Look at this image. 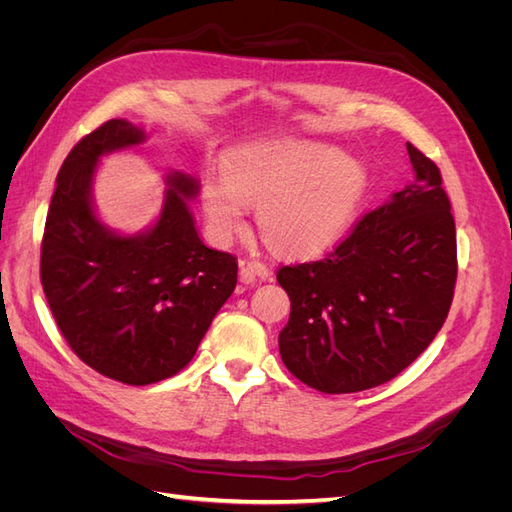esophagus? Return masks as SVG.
Instances as JSON below:
<instances>
[{
	"label": "esophagus",
	"instance_id": "34e87169",
	"mask_svg": "<svg viewBox=\"0 0 512 512\" xmlns=\"http://www.w3.org/2000/svg\"><path fill=\"white\" fill-rule=\"evenodd\" d=\"M239 275H241V280L245 284H252L256 280H269L271 269L265 265V262H260V260H243Z\"/></svg>",
	"mask_w": 512,
	"mask_h": 512
}]
</instances>
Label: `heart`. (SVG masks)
Segmentation results:
<instances>
[{
    "instance_id": "b5f03b06",
    "label": "heart",
    "mask_w": 512,
    "mask_h": 512,
    "mask_svg": "<svg viewBox=\"0 0 512 512\" xmlns=\"http://www.w3.org/2000/svg\"><path fill=\"white\" fill-rule=\"evenodd\" d=\"M369 190L367 166L333 145L299 138L232 149L224 170H207L200 198L213 237L228 243L258 207V226L273 250L309 256L342 239Z\"/></svg>"
}]
</instances>
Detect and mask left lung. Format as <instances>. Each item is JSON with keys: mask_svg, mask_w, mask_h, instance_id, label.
<instances>
[{"mask_svg": "<svg viewBox=\"0 0 512 512\" xmlns=\"http://www.w3.org/2000/svg\"><path fill=\"white\" fill-rule=\"evenodd\" d=\"M414 181L369 211L331 254L282 267L290 297L280 354L322 393H356L401 374L453 303L457 237L440 168L408 143Z\"/></svg>", "mask_w": 512, "mask_h": 512, "instance_id": "obj_1", "label": "left lung"}]
</instances>
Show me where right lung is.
Segmentation results:
<instances>
[{
	"instance_id": "obj_1",
	"label": "right lung",
	"mask_w": 512,
	"mask_h": 512,
	"mask_svg": "<svg viewBox=\"0 0 512 512\" xmlns=\"http://www.w3.org/2000/svg\"><path fill=\"white\" fill-rule=\"evenodd\" d=\"M145 132L111 119L72 147L46 215L40 280L61 335L98 374L132 386L175 376L237 286V258L198 237L188 198L198 181L166 177L158 222L141 235L106 228L91 203L102 156Z\"/></svg>"
}]
</instances>
